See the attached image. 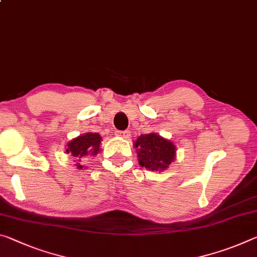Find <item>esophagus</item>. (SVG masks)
Returning a JSON list of instances; mask_svg holds the SVG:
<instances>
[{
  "mask_svg": "<svg viewBox=\"0 0 257 257\" xmlns=\"http://www.w3.org/2000/svg\"><path fill=\"white\" fill-rule=\"evenodd\" d=\"M116 136H119L121 138H129L130 136V132L128 130H119V132H116Z\"/></svg>",
  "mask_w": 257,
  "mask_h": 257,
  "instance_id": "34e87169",
  "label": "esophagus"
}]
</instances>
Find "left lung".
<instances>
[{
    "mask_svg": "<svg viewBox=\"0 0 257 257\" xmlns=\"http://www.w3.org/2000/svg\"><path fill=\"white\" fill-rule=\"evenodd\" d=\"M135 148H137L140 165L153 172L168 168L174 161L176 152L172 142L153 133L138 137L135 142Z\"/></svg>",
    "mask_w": 257,
    "mask_h": 257,
    "instance_id": "obj_1",
    "label": "left lung"
}]
</instances>
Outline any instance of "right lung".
I'll use <instances>...</instances> for the list:
<instances>
[{
    "mask_svg": "<svg viewBox=\"0 0 257 257\" xmlns=\"http://www.w3.org/2000/svg\"><path fill=\"white\" fill-rule=\"evenodd\" d=\"M101 137L97 133H87L85 135L76 137L67 144L66 152L76 159V167L79 169L83 168L80 162L87 156H96L99 152Z\"/></svg>",
    "mask_w": 257,
    "mask_h": 257,
    "instance_id": "right-lung-1",
    "label": "right lung"
}]
</instances>
